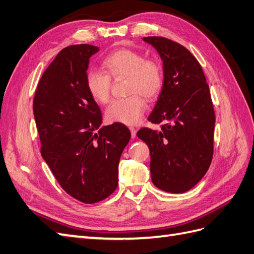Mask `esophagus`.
Segmentation results:
<instances>
[{
    "mask_svg": "<svg viewBox=\"0 0 254 254\" xmlns=\"http://www.w3.org/2000/svg\"><path fill=\"white\" fill-rule=\"evenodd\" d=\"M129 129H130V132H131V138L134 139L135 138V134H137V130H135L134 127H130Z\"/></svg>",
    "mask_w": 254,
    "mask_h": 254,
    "instance_id": "34e87169",
    "label": "esophagus"
}]
</instances>
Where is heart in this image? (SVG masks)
Returning <instances> with one entry per match:
<instances>
[{"label": "heart", "instance_id": "heart-1", "mask_svg": "<svg viewBox=\"0 0 254 254\" xmlns=\"http://www.w3.org/2000/svg\"><path fill=\"white\" fill-rule=\"evenodd\" d=\"M108 74L98 70L86 74V88L92 100L107 103L111 92V77H127L128 96L111 102L106 110V119L110 123L134 125L143 115L146 102L153 100L163 89L165 74L157 59L146 58L143 53L131 48H121L108 55L103 60Z\"/></svg>", "mask_w": 254, "mask_h": 254}]
</instances>
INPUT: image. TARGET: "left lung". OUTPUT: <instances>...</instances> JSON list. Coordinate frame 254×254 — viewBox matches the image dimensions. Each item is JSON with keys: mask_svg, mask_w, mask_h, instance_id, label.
<instances>
[{"mask_svg": "<svg viewBox=\"0 0 254 254\" xmlns=\"http://www.w3.org/2000/svg\"><path fill=\"white\" fill-rule=\"evenodd\" d=\"M163 60L165 80L148 116L160 130L137 132L150 148L151 177L168 193H184L206 175L213 156L214 110L201 65L189 49L162 36H147Z\"/></svg>", "mask_w": 254, "mask_h": 254, "instance_id": "obj_1", "label": "left lung"}]
</instances>
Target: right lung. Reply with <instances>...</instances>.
<instances>
[{
  "instance_id": "1",
  "label": "right lung",
  "mask_w": 254,
  "mask_h": 254,
  "mask_svg": "<svg viewBox=\"0 0 254 254\" xmlns=\"http://www.w3.org/2000/svg\"><path fill=\"white\" fill-rule=\"evenodd\" d=\"M99 47L71 45L56 56L40 79L33 113L41 154L73 198L96 203L119 185V164L130 140L121 123L100 127L102 113L86 88L89 58Z\"/></svg>"
}]
</instances>
